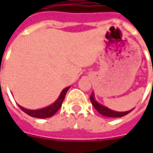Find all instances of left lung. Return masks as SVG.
<instances>
[{
	"mask_svg": "<svg viewBox=\"0 0 153 153\" xmlns=\"http://www.w3.org/2000/svg\"><path fill=\"white\" fill-rule=\"evenodd\" d=\"M90 100H91L92 105H94V107L98 111L102 114L103 116H105V117H123L125 115L128 114L132 110L130 111H122V112H119V111H112L111 109L107 108L105 106H104L102 105L99 104V103L95 100L94 99V93H92V94L90 95Z\"/></svg>",
	"mask_w": 153,
	"mask_h": 153,
	"instance_id": "obj_1",
	"label": "left lung"
}]
</instances>
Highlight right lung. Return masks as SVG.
Masks as SVG:
<instances>
[{
    "instance_id": "right-lung-1",
    "label": "right lung",
    "mask_w": 153,
    "mask_h": 153,
    "mask_svg": "<svg viewBox=\"0 0 153 153\" xmlns=\"http://www.w3.org/2000/svg\"><path fill=\"white\" fill-rule=\"evenodd\" d=\"M69 88H70V87H67L65 89H63L60 95L57 99V100H56L55 102L53 103V104H52L49 106H48V107L39 109V110H29V109H25L24 107L20 106V105H19V108L24 112H25L26 114L30 116V117H37V118H48V117H50L55 114L56 112L59 111V109L61 107L62 103H63L64 100H65V94H66Z\"/></svg>"
}]
</instances>
